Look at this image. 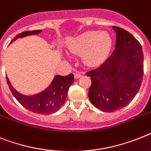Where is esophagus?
<instances>
[{
  "mask_svg": "<svg viewBox=\"0 0 151 151\" xmlns=\"http://www.w3.org/2000/svg\"><path fill=\"white\" fill-rule=\"evenodd\" d=\"M82 75H83V73H81V72L76 71L75 73H74V78H75V79H79Z\"/></svg>",
  "mask_w": 151,
  "mask_h": 151,
  "instance_id": "esophagus-1",
  "label": "esophagus"
}]
</instances>
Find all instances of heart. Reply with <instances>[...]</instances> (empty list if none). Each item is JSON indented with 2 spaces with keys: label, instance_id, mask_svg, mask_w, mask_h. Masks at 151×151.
<instances>
[{
  "label": "heart",
  "instance_id": "b5f03b06",
  "mask_svg": "<svg viewBox=\"0 0 151 151\" xmlns=\"http://www.w3.org/2000/svg\"><path fill=\"white\" fill-rule=\"evenodd\" d=\"M68 47L74 54H82L83 64L94 67L102 64L111 52L112 38L107 31L89 30L73 37Z\"/></svg>",
  "mask_w": 151,
  "mask_h": 151
}]
</instances>
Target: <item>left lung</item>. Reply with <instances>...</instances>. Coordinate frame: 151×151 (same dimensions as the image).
<instances>
[{
	"instance_id": "1",
	"label": "left lung",
	"mask_w": 151,
	"mask_h": 151,
	"mask_svg": "<svg viewBox=\"0 0 151 151\" xmlns=\"http://www.w3.org/2000/svg\"><path fill=\"white\" fill-rule=\"evenodd\" d=\"M116 33L115 49L99 68L87 73L91 77L88 92L93 106L114 112L129 104L137 93L144 74L142 47L130 33L113 27Z\"/></svg>"
}]
</instances>
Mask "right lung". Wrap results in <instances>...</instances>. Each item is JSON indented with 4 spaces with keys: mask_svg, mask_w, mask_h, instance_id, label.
<instances>
[{
    "mask_svg": "<svg viewBox=\"0 0 151 151\" xmlns=\"http://www.w3.org/2000/svg\"><path fill=\"white\" fill-rule=\"evenodd\" d=\"M41 32L42 30L24 31L17 35L14 40H11V43L18 38L38 35ZM6 78L11 93L23 107L36 114L46 115L56 112L64 105L68 89L74 81L73 73H70L68 76L55 75L49 86L42 91L35 94L25 95L18 92L12 86L9 78Z\"/></svg>",
    "mask_w": 151,
    "mask_h": 151,
    "instance_id": "right-lung-1",
    "label": "right lung"
}]
</instances>
